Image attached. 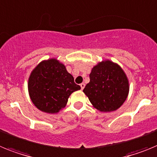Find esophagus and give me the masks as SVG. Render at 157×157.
Masks as SVG:
<instances>
[{
	"instance_id": "34e87169",
	"label": "esophagus",
	"mask_w": 157,
	"mask_h": 157,
	"mask_svg": "<svg viewBox=\"0 0 157 157\" xmlns=\"http://www.w3.org/2000/svg\"><path fill=\"white\" fill-rule=\"evenodd\" d=\"M84 86H85V84H84V83H81V84H80V88H81V89H84Z\"/></svg>"
}]
</instances>
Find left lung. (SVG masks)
<instances>
[{
  "mask_svg": "<svg viewBox=\"0 0 157 157\" xmlns=\"http://www.w3.org/2000/svg\"><path fill=\"white\" fill-rule=\"evenodd\" d=\"M89 78V83L83 92L99 111H115L127 98L128 79L122 68L117 64L111 61L100 62L92 69Z\"/></svg>",
  "mask_w": 157,
  "mask_h": 157,
  "instance_id": "left-lung-1",
  "label": "left lung"
}]
</instances>
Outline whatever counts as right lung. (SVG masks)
<instances>
[{
  "label": "right lung",
  "instance_id": "obj_1",
  "mask_svg": "<svg viewBox=\"0 0 157 157\" xmlns=\"http://www.w3.org/2000/svg\"><path fill=\"white\" fill-rule=\"evenodd\" d=\"M80 86L63 64L56 59L43 61L32 71L28 80L31 101L40 111L57 113L65 107L69 95Z\"/></svg>",
  "mask_w": 157,
  "mask_h": 157
}]
</instances>
